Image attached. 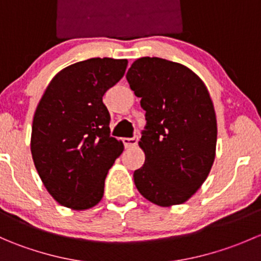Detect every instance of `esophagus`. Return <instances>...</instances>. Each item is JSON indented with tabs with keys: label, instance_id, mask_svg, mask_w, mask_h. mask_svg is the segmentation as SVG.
Masks as SVG:
<instances>
[{
	"label": "esophagus",
	"instance_id": "34e87169",
	"mask_svg": "<svg viewBox=\"0 0 261 261\" xmlns=\"http://www.w3.org/2000/svg\"><path fill=\"white\" fill-rule=\"evenodd\" d=\"M138 140H139L138 135L133 136V138H125L123 139V145H125L126 147H133L138 144Z\"/></svg>",
	"mask_w": 261,
	"mask_h": 261
}]
</instances>
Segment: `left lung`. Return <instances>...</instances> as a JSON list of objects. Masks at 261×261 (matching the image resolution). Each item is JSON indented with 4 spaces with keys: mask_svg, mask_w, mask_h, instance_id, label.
<instances>
[{
    "mask_svg": "<svg viewBox=\"0 0 261 261\" xmlns=\"http://www.w3.org/2000/svg\"><path fill=\"white\" fill-rule=\"evenodd\" d=\"M126 80L146 120L139 143L145 163L134 172L136 188L158 206L183 203L215 160L217 122L208 91L191 69L156 57L135 60Z\"/></svg>",
    "mask_w": 261,
    "mask_h": 261,
    "instance_id": "left-lung-1",
    "label": "left lung"
}]
</instances>
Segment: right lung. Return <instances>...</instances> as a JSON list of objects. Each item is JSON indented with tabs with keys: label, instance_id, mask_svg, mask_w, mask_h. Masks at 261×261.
Instances as JSON below:
<instances>
[{
	"label": "right lung",
	"instance_id": "right-lung-1",
	"mask_svg": "<svg viewBox=\"0 0 261 261\" xmlns=\"http://www.w3.org/2000/svg\"><path fill=\"white\" fill-rule=\"evenodd\" d=\"M127 60L91 58L60 70L38 105L31 154L44 186L62 206L87 210L103 196L107 172L123 144L110 135L102 97L125 74Z\"/></svg>",
	"mask_w": 261,
	"mask_h": 261
}]
</instances>
